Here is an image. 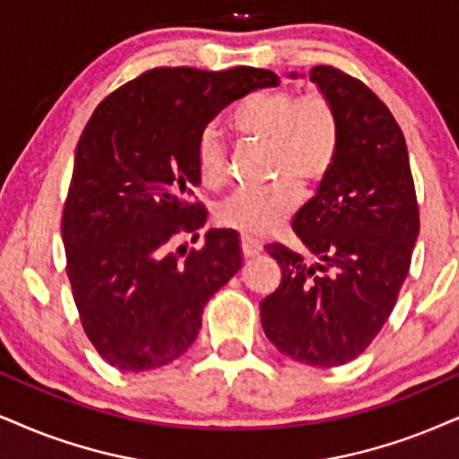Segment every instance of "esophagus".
<instances>
[{"label":"esophagus","mask_w":459,"mask_h":459,"mask_svg":"<svg viewBox=\"0 0 459 459\" xmlns=\"http://www.w3.org/2000/svg\"><path fill=\"white\" fill-rule=\"evenodd\" d=\"M240 251H242V255H245V257H255L257 253L262 251V247H259L255 240L245 238V236H242V240H240Z\"/></svg>","instance_id":"34e87169"}]
</instances>
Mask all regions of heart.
<instances>
[{
  "instance_id": "1",
  "label": "heart",
  "mask_w": 459,
  "mask_h": 459,
  "mask_svg": "<svg viewBox=\"0 0 459 459\" xmlns=\"http://www.w3.org/2000/svg\"><path fill=\"white\" fill-rule=\"evenodd\" d=\"M231 127L242 138L268 144L270 174L279 180L228 195L214 208V221L257 240L293 212L298 185L310 189L332 172L341 149V118L321 91L298 95L276 87L247 95L231 117ZM195 169L206 189H219L228 180V151L211 129L197 138Z\"/></svg>"
}]
</instances>
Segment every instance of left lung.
Here are the masks:
<instances>
[{"label":"left lung","instance_id":"8db88e82","mask_svg":"<svg viewBox=\"0 0 459 459\" xmlns=\"http://www.w3.org/2000/svg\"><path fill=\"white\" fill-rule=\"evenodd\" d=\"M310 81L341 118L336 163L291 223L316 262L265 247L282 276L259 310L282 355L333 368L364 353L392 315L420 236V206L404 134L387 106L338 67L315 65Z\"/></svg>","mask_w":459,"mask_h":459}]
</instances>
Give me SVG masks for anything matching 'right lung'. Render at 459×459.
<instances>
[{
  "instance_id": "obj_1",
  "label": "right lung",
  "mask_w": 459,
  "mask_h": 459,
  "mask_svg": "<svg viewBox=\"0 0 459 459\" xmlns=\"http://www.w3.org/2000/svg\"><path fill=\"white\" fill-rule=\"evenodd\" d=\"M279 82L247 65L152 67L93 110L76 146L61 236L82 330L110 366L144 372L180 358L208 299L240 270L231 230H211L189 253L169 242L206 223L194 200L197 138L231 101Z\"/></svg>"
}]
</instances>
